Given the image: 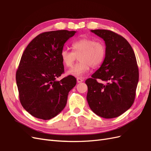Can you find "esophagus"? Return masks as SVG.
<instances>
[{
  "label": "esophagus",
  "mask_w": 151,
  "mask_h": 151,
  "mask_svg": "<svg viewBox=\"0 0 151 151\" xmlns=\"http://www.w3.org/2000/svg\"><path fill=\"white\" fill-rule=\"evenodd\" d=\"M84 80L81 78V77H77V82L78 83H82V82H83Z\"/></svg>",
  "instance_id": "34e87169"
}]
</instances>
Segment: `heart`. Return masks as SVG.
Returning a JSON list of instances; mask_svg holds the SVG:
<instances>
[{"mask_svg": "<svg viewBox=\"0 0 151 151\" xmlns=\"http://www.w3.org/2000/svg\"><path fill=\"white\" fill-rule=\"evenodd\" d=\"M72 51L63 48L60 52L62 63L65 67H70L79 56V62L76 64L67 74L75 77H83L88 73L91 66L95 68L103 63L106 47L103 43L96 42L93 39L81 38L72 43Z\"/></svg>", "mask_w": 151, "mask_h": 151, "instance_id": "heart-1", "label": "heart"}]
</instances>
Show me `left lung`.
<instances>
[{
  "mask_svg": "<svg viewBox=\"0 0 151 151\" xmlns=\"http://www.w3.org/2000/svg\"><path fill=\"white\" fill-rule=\"evenodd\" d=\"M103 39L106 55L102 65L86 81L87 101L97 115L104 118L119 116L133 104L139 82V69L135 53L129 43L114 32L91 30ZM106 81L98 83V79Z\"/></svg>",
  "mask_w": 151,
  "mask_h": 151,
  "instance_id": "8db88e82",
  "label": "left lung"
}]
</instances>
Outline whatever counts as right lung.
<instances>
[{
	"label": "right lung",
	"instance_id": "1",
	"mask_svg": "<svg viewBox=\"0 0 151 151\" xmlns=\"http://www.w3.org/2000/svg\"><path fill=\"white\" fill-rule=\"evenodd\" d=\"M76 33L67 30L45 32L26 48L16 79L20 102L32 116L50 120L65 108L76 79L72 76L59 81L56 79L64 72L60 52Z\"/></svg>",
	"mask_w": 151,
	"mask_h": 151
}]
</instances>
